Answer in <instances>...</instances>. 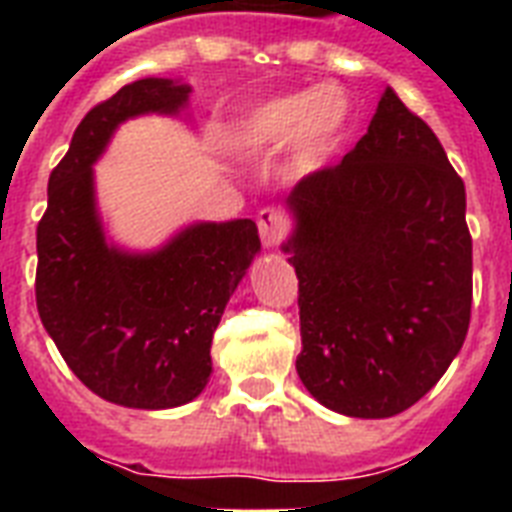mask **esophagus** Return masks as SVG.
<instances>
[{
	"label": "esophagus",
	"mask_w": 512,
	"mask_h": 512,
	"mask_svg": "<svg viewBox=\"0 0 512 512\" xmlns=\"http://www.w3.org/2000/svg\"><path fill=\"white\" fill-rule=\"evenodd\" d=\"M257 228H260V239H263L265 249L279 247L284 236L289 231V220L281 209H263L257 215Z\"/></svg>",
	"instance_id": "1"
}]
</instances>
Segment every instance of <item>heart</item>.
<instances>
[{
	"label": "heart",
	"mask_w": 512,
	"mask_h": 512,
	"mask_svg": "<svg viewBox=\"0 0 512 512\" xmlns=\"http://www.w3.org/2000/svg\"><path fill=\"white\" fill-rule=\"evenodd\" d=\"M350 116L348 92L340 84H319L249 108L231 127L228 148L241 156H271L289 146V175L308 180L335 159Z\"/></svg>",
	"instance_id": "obj_1"
}]
</instances>
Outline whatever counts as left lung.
<instances>
[{"label": "left lung", "mask_w": 512, "mask_h": 512, "mask_svg": "<svg viewBox=\"0 0 512 512\" xmlns=\"http://www.w3.org/2000/svg\"><path fill=\"white\" fill-rule=\"evenodd\" d=\"M287 212L308 393L361 420L417 404L460 353L473 300L465 183L436 132L385 87L364 138L297 183Z\"/></svg>", "instance_id": "1"}]
</instances>
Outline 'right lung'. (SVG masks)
I'll return each mask as SVG.
<instances>
[{
    "instance_id": "right-lung-1",
    "label": "right lung",
    "mask_w": 512,
    "mask_h": 512,
    "mask_svg": "<svg viewBox=\"0 0 512 512\" xmlns=\"http://www.w3.org/2000/svg\"><path fill=\"white\" fill-rule=\"evenodd\" d=\"M193 87L146 76L76 127L47 183L36 228V308L68 369L111 404L175 409L212 374V335L260 252L255 220H196L154 249L114 241L98 207L95 164L138 116H180ZM188 119V116H185Z\"/></svg>"
}]
</instances>
